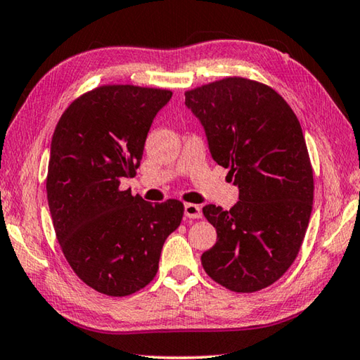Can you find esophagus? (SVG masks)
<instances>
[{
	"label": "esophagus",
	"instance_id": "1",
	"mask_svg": "<svg viewBox=\"0 0 360 360\" xmlns=\"http://www.w3.org/2000/svg\"><path fill=\"white\" fill-rule=\"evenodd\" d=\"M185 216L189 219H199L202 218V208L194 203H185Z\"/></svg>",
	"mask_w": 360,
	"mask_h": 360
}]
</instances>
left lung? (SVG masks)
Instances as JSON below:
<instances>
[{"label":"left lung","instance_id":"8db88e82","mask_svg":"<svg viewBox=\"0 0 360 360\" xmlns=\"http://www.w3.org/2000/svg\"><path fill=\"white\" fill-rule=\"evenodd\" d=\"M185 105L205 130L213 160L240 189L230 210L202 208L218 233L202 266L236 293L266 288L295 262L314 203L300 120L274 89L241 77L188 91Z\"/></svg>","mask_w":360,"mask_h":360}]
</instances>
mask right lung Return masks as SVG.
I'll list each match as a JSON object with an SVG mask.
<instances>
[{"instance_id":"obj_1","label":"right lung","mask_w":360,"mask_h":360,"mask_svg":"<svg viewBox=\"0 0 360 360\" xmlns=\"http://www.w3.org/2000/svg\"><path fill=\"white\" fill-rule=\"evenodd\" d=\"M171 97L100 86L72 101L53 133L46 198L54 232L75 274L98 293L128 296L150 283L181 222L180 200L152 205L119 188L136 175L152 122Z\"/></svg>"}]
</instances>
